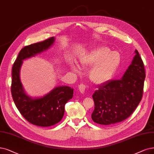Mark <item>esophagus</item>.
Instances as JSON below:
<instances>
[{"instance_id":"esophagus-1","label":"esophagus","mask_w":154,"mask_h":154,"mask_svg":"<svg viewBox=\"0 0 154 154\" xmlns=\"http://www.w3.org/2000/svg\"><path fill=\"white\" fill-rule=\"evenodd\" d=\"M86 88H87V87H86L85 85H84V84H80V85H79L78 89H79V91H80L82 94H83V93H84V92L85 91Z\"/></svg>"}]
</instances>
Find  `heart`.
Listing matches in <instances>:
<instances>
[{"label": "heart", "mask_w": 154, "mask_h": 154, "mask_svg": "<svg viewBox=\"0 0 154 154\" xmlns=\"http://www.w3.org/2000/svg\"><path fill=\"white\" fill-rule=\"evenodd\" d=\"M80 63L84 66H94L89 73L90 78L96 84H102L112 76L119 64L120 56L116 52H110L109 47L102 46L85 55ZM71 66L76 71L74 66L71 64Z\"/></svg>", "instance_id": "heart-1"}]
</instances>
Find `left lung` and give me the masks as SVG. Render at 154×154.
I'll return each instance as SVG.
<instances>
[{
    "label": "left lung",
    "instance_id": "left-lung-1",
    "mask_svg": "<svg viewBox=\"0 0 154 154\" xmlns=\"http://www.w3.org/2000/svg\"><path fill=\"white\" fill-rule=\"evenodd\" d=\"M132 63L120 79L110 80L98 87L92 95L95 122L109 125L127 119L134 112L143 96L145 72L137 50Z\"/></svg>",
    "mask_w": 154,
    "mask_h": 154
}]
</instances>
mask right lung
Segmentation results:
<instances>
[{"mask_svg":"<svg viewBox=\"0 0 154 154\" xmlns=\"http://www.w3.org/2000/svg\"><path fill=\"white\" fill-rule=\"evenodd\" d=\"M54 42L55 38L51 37L23 47L12 69L11 94L15 105L24 118L38 126H51L60 122L64 114L65 104L73 97V88L60 86L44 97L33 98L26 95L21 82L20 72L23 60L47 50Z\"/></svg>","mask_w":154,"mask_h":154,"instance_id":"right-lung-1","label":"right lung"}]
</instances>
